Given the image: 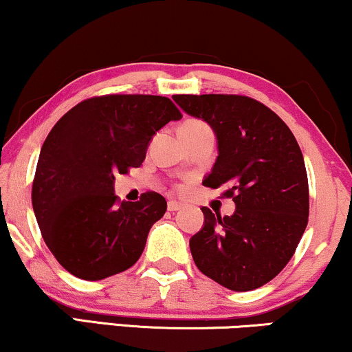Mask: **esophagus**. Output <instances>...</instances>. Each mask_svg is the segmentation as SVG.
Wrapping results in <instances>:
<instances>
[{
    "label": "esophagus",
    "mask_w": 352,
    "mask_h": 352,
    "mask_svg": "<svg viewBox=\"0 0 352 352\" xmlns=\"http://www.w3.org/2000/svg\"><path fill=\"white\" fill-rule=\"evenodd\" d=\"M181 207H183V204L177 202V201H169V202H168V210H169V212L179 210Z\"/></svg>",
    "instance_id": "1"
}]
</instances>
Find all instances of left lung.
Here are the masks:
<instances>
[{
    "instance_id": "left-lung-1",
    "label": "left lung",
    "mask_w": 352,
    "mask_h": 352,
    "mask_svg": "<svg viewBox=\"0 0 352 352\" xmlns=\"http://www.w3.org/2000/svg\"><path fill=\"white\" fill-rule=\"evenodd\" d=\"M177 106L215 132L219 156L202 181L227 188L233 215L202 207L189 246L199 271L235 292L267 284L290 261L309 223V179L300 146L276 112L238 94H176Z\"/></svg>"
}]
</instances>
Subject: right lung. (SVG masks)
Masks as SVG:
<instances>
[{"label": "right lung", "mask_w": 352, "mask_h": 352, "mask_svg": "<svg viewBox=\"0 0 352 352\" xmlns=\"http://www.w3.org/2000/svg\"><path fill=\"white\" fill-rule=\"evenodd\" d=\"M181 117L168 98L106 94L76 104L50 130L32 207L43 241L70 274L101 280L138 261L166 201L148 190L138 202H120L114 176L140 166L155 133Z\"/></svg>", "instance_id": "1"}]
</instances>
